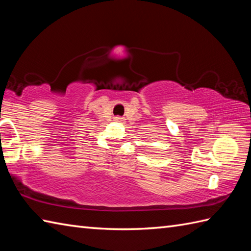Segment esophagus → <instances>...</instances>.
I'll list each match as a JSON object with an SVG mask.
<instances>
[{
    "label": "esophagus",
    "instance_id": "esophagus-1",
    "mask_svg": "<svg viewBox=\"0 0 251 251\" xmlns=\"http://www.w3.org/2000/svg\"><path fill=\"white\" fill-rule=\"evenodd\" d=\"M115 120L116 121H124V118H121V117H115Z\"/></svg>",
    "mask_w": 251,
    "mask_h": 251
}]
</instances>
